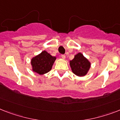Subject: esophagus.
I'll use <instances>...</instances> for the list:
<instances>
[{"mask_svg":"<svg viewBox=\"0 0 120 120\" xmlns=\"http://www.w3.org/2000/svg\"><path fill=\"white\" fill-rule=\"evenodd\" d=\"M61 58H62V59H65V58H66V55H65V54H61Z\"/></svg>","mask_w":120,"mask_h":120,"instance_id":"obj_1","label":"esophagus"}]
</instances>
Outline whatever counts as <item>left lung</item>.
I'll return each mask as SVG.
<instances>
[{
	"mask_svg": "<svg viewBox=\"0 0 120 120\" xmlns=\"http://www.w3.org/2000/svg\"><path fill=\"white\" fill-rule=\"evenodd\" d=\"M72 71L76 75L82 77L87 74L90 68V62L81 53L76 54L74 58L70 61Z\"/></svg>",
	"mask_w": 120,
	"mask_h": 120,
	"instance_id": "left-lung-1",
	"label": "left lung"
}]
</instances>
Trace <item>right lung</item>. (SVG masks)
<instances>
[{"label": "right lung", "instance_id": "1", "mask_svg": "<svg viewBox=\"0 0 120 120\" xmlns=\"http://www.w3.org/2000/svg\"><path fill=\"white\" fill-rule=\"evenodd\" d=\"M55 59L56 57L51 56L46 51H42L32 59L31 64L33 71L40 75L46 74L51 71Z\"/></svg>", "mask_w": 120, "mask_h": 120}]
</instances>
